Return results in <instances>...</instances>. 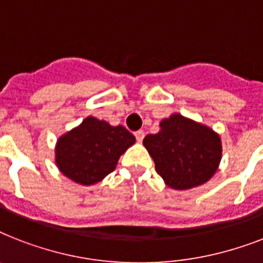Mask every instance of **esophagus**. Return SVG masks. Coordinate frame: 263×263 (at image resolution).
Here are the masks:
<instances>
[{
	"instance_id": "obj_1",
	"label": "esophagus",
	"mask_w": 263,
	"mask_h": 263,
	"mask_svg": "<svg viewBox=\"0 0 263 263\" xmlns=\"http://www.w3.org/2000/svg\"><path fill=\"white\" fill-rule=\"evenodd\" d=\"M135 138H136V140H138L139 143L143 142V139H144V131H142V129L136 131L135 132Z\"/></svg>"
}]
</instances>
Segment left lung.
<instances>
[{"label": "left lung", "instance_id": "left-lung-1", "mask_svg": "<svg viewBox=\"0 0 263 263\" xmlns=\"http://www.w3.org/2000/svg\"><path fill=\"white\" fill-rule=\"evenodd\" d=\"M143 144L158 174L177 191L205 183L221 159V142L216 132L178 113L162 120L161 131L147 135Z\"/></svg>", "mask_w": 263, "mask_h": 263}]
</instances>
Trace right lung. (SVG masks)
Here are the masks:
<instances>
[{
    "label": "right lung",
    "instance_id": "add662e5",
    "mask_svg": "<svg viewBox=\"0 0 263 263\" xmlns=\"http://www.w3.org/2000/svg\"><path fill=\"white\" fill-rule=\"evenodd\" d=\"M135 143L123 125L86 117L82 124L59 138L55 162L66 177L81 185H93L115 170L120 155Z\"/></svg>",
    "mask_w": 263,
    "mask_h": 263
}]
</instances>
